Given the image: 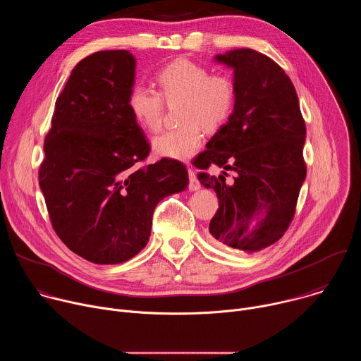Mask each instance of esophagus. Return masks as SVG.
<instances>
[{"mask_svg":"<svg viewBox=\"0 0 361 361\" xmlns=\"http://www.w3.org/2000/svg\"><path fill=\"white\" fill-rule=\"evenodd\" d=\"M188 177H190V184H188L190 190H191V191H195V190H198L201 185H200V181L197 180L195 171H194L192 169H188Z\"/></svg>","mask_w":361,"mask_h":361,"instance_id":"1","label":"esophagus"}]
</instances>
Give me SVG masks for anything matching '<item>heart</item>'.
Here are the masks:
<instances>
[{"mask_svg": "<svg viewBox=\"0 0 361 361\" xmlns=\"http://www.w3.org/2000/svg\"><path fill=\"white\" fill-rule=\"evenodd\" d=\"M159 91L145 85H135L128 94V109L135 123L145 131L156 133L161 128L166 104L181 101L177 128L167 130L152 140V149L160 157L187 160L200 149L204 133L216 131L231 117L237 90L234 80L191 61L178 59L156 74Z\"/></svg>", "mask_w": 361, "mask_h": 361, "instance_id": "heart-1", "label": "heart"}]
</instances>
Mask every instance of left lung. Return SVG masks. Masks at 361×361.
<instances>
[{
    "mask_svg": "<svg viewBox=\"0 0 361 361\" xmlns=\"http://www.w3.org/2000/svg\"><path fill=\"white\" fill-rule=\"evenodd\" d=\"M216 60L234 68L235 107L192 164L200 183L219 197L210 234L255 252L279 241L293 221L307 173L305 123L291 80L270 57L241 48ZM212 165L224 173H207ZM227 171L236 174L230 182Z\"/></svg>",
    "mask_w": 361,
    "mask_h": 361,
    "instance_id": "obj_1",
    "label": "left lung"
}]
</instances>
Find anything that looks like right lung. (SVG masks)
I'll list each match as a JSON object with an SVG mask.
<instances>
[{
  "label": "right lung",
  "mask_w": 361,
  "mask_h": 361,
  "mask_svg": "<svg viewBox=\"0 0 361 361\" xmlns=\"http://www.w3.org/2000/svg\"><path fill=\"white\" fill-rule=\"evenodd\" d=\"M135 59L98 51L71 71L56 101L38 170L60 240L95 264H118L147 244L152 214L188 185L181 161H145L149 144L128 109Z\"/></svg>",
  "instance_id": "right-lung-1"
}]
</instances>
